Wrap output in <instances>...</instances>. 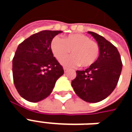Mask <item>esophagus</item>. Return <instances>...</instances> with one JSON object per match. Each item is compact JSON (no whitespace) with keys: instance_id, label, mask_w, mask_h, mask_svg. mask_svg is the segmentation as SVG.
Wrapping results in <instances>:
<instances>
[{"instance_id":"esophagus-1","label":"esophagus","mask_w":132,"mask_h":132,"mask_svg":"<svg viewBox=\"0 0 132 132\" xmlns=\"http://www.w3.org/2000/svg\"><path fill=\"white\" fill-rule=\"evenodd\" d=\"M68 68L67 67H63V70H64V72H66L67 71V70H68Z\"/></svg>"}]
</instances>
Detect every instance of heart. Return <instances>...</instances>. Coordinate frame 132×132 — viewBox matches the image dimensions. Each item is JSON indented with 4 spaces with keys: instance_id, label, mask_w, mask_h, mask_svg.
Segmentation results:
<instances>
[{
    "instance_id": "heart-1",
    "label": "heart",
    "mask_w": 132,
    "mask_h": 132,
    "mask_svg": "<svg viewBox=\"0 0 132 132\" xmlns=\"http://www.w3.org/2000/svg\"><path fill=\"white\" fill-rule=\"evenodd\" d=\"M51 50L57 60L62 59L71 50L73 54L63 59L61 61L62 64L65 66L80 64L82 67H88L93 64L100 52L98 44L82 34L69 35L63 39L55 37L51 42Z\"/></svg>"
}]
</instances>
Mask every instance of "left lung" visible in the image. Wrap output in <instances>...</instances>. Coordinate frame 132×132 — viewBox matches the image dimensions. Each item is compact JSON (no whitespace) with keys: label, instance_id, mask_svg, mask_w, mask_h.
<instances>
[{"label":"left lung","instance_id":"left-lung-1","mask_svg":"<svg viewBox=\"0 0 132 132\" xmlns=\"http://www.w3.org/2000/svg\"><path fill=\"white\" fill-rule=\"evenodd\" d=\"M97 41L100 54L93 64L85 71H76L71 86L76 94L88 102L105 99L116 88L122 69L118 50L102 36L88 32Z\"/></svg>","mask_w":132,"mask_h":132}]
</instances>
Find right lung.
Wrapping results in <instances>:
<instances>
[{"instance_id":"add662e5","label":"right lung","mask_w":132,"mask_h":132,"mask_svg":"<svg viewBox=\"0 0 132 132\" xmlns=\"http://www.w3.org/2000/svg\"><path fill=\"white\" fill-rule=\"evenodd\" d=\"M61 32L43 30L18 46L13 59V81L20 96L29 102H39L48 97L64 73L51 50L53 38Z\"/></svg>"}]
</instances>
